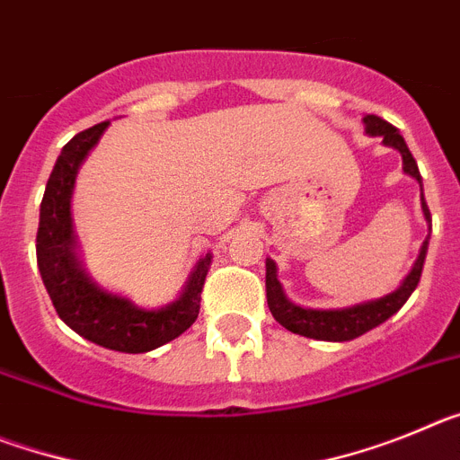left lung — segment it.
<instances>
[{"mask_svg":"<svg viewBox=\"0 0 460 460\" xmlns=\"http://www.w3.org/2000/svg\"><path fill=\"white\" fill-rule=\"evenodd\" d=\"M364 131L371 137H382V145L387 147H394L401 158H403V172L410 174L412 180H417L420 189L421 184V174L420 168H417V161L410 154L408 145H405L403 136L398 133L396 126H392L389 121H385L382 117L367 115L364 117ZM421 211H424V218L429 223V234H426L424 243H421L420 255L414 260L412 270L405 276L403 283L396 288L394 292L385 296H377V299H368V302L352 304V306L343 308H306L299 306V304L290 302L288 295L283 292V286H280L279 274H276V262L271 258H267V276H265V286H267V304H270V311L274 315V320L279 324L292 332V334L306 336V339L315 341H334V343H343V341H352L357 336L367 334L371 329H376L377 324L387 323L394 313L401 311L408 296L412 295L417 283L421 279V270H424V260L426 251H429V239H430V211L426 207L424 200V189H421Z\"/></svg>","mask_w":460,"mask_h":460,"instance_id":"1","label":"left lung"}]
</instances>
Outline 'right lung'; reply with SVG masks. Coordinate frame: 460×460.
I'll return each mask as SVG.
<instances>
[{"label": "right lung", "instance_id": "obj_1", "mask_svg": "<svg viewBox=\"0 0 460 460\" xmlns=\"http://www.w3.org/2000/svg\"><path fill=\"white\" fill-rule=\"evenodd\" d=\"M108 126L110 121H101L73 136L57 156L40 202L36 262L57 315L75 334L108 350L137 355L170 343L195 323L211 253L195 262L180 296L161 308L137 306L128 296L105 290L87 274L78 234L73 230L71 198L80 165L99 145Z\"/></svg>", "mask_w": 460, "mask_h": 460}]
</instances>
